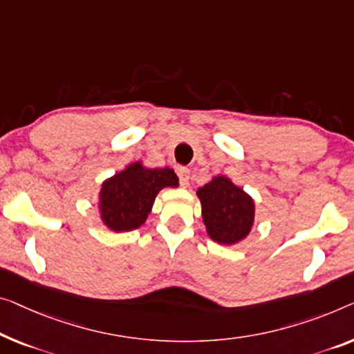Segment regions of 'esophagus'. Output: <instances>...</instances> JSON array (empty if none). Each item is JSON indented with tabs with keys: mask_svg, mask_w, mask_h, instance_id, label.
<instances>
[{
	"mask_svg": "<svg viewBox=\"0 0 354 354\" xmlns=\"http://www.w3.org/2000/svg\"><path fill=\"white\" fill-rule=\"evenodd\" d=\"M178 176H179V181H181L184 187L189 186V176H191V171H189V168H179Z\"/></svg>",
	"mask_w": 354,
	"mask_h": 354,
	"instance_id": "obj_1",
	"label": "esophagus"
}]
</instances>
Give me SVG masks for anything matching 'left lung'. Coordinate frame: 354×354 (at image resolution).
<instances>
[{
	"label": "left lung",
	"mask_w": 354,
	"mask_h": 354,
	"mask_svg": "<svg viewBox=\"0 0 354 354\" xmlns=\"http://www.w3.org/2000/svg\"><path fill=\"white\" fill-rule=\"evenodd\" d=\"M208 236L219 245H236L254 225V200L225 175H216L197 189Z\"/></svg>",
	"instance_id": "left-lung-1"
}]
</instances>
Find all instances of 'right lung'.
<instances>
[{"label":"right lung","mask_w":354,"mask_h":354,"mask_svg":"<svg viewBox=\"0 0 354 354\" xmlns=\"http://www.w3.org/2000/svg\"><path fill=\"white\" fill-rule=\"evenodd\" d=\"M179 179L170 167L147 168L136 160L102 183L97 208L103 225L113 232L141 227L162 189L178 187Z\"/></svg>","instance_id":"right-lung-1"}]
</instances>
